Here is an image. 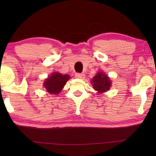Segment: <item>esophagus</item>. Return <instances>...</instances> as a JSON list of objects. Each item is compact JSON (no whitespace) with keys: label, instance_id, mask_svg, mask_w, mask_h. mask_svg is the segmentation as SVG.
<instances>
[{"label":"esophagus","instance_id":"obj_1","mask_svg":"<svg viewBox=\"0 0 156 156\" xmlns=\"http://www.w3.org/2000/svg\"><path fill=\"white\" fill-rule=\"evenodd\" d=\"M75 76L78 79H84V74H82V73H76L75 74Z\"/></svg>","mask_w":156,"mask_h":156}]
</instances>
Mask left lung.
<instances>
[{"label":"left lung","instance_id":"8db88e82","mask_svg":"<svg viewBox=\"0 0 156 156\" xmlns=\"http://www.w3.org/2000/svg\"><path fill=\"white\" fill-rule=\"evenodd\" d=\"M91 84L95 90L99 93H102L110 89L111 81L104 72H101L94 76L93 80H91Z\"/></svg>","mask_w":156,"mask_h":156}]
</instances>
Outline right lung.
I'll return each mask as SVG.
<instances>
[{
	"label": "right lung",
	"instance_id": "add662e5",
	"mask_svg": "<svg viewBox=\"0 0 156 156\" xmlns=\"http://www.w3.org/2000/svg\"><path fill=\"white\" fill-rule=\"evenodd\" d=\"M69 79V76L67 74L63 75L58 72H55L50 77L46 79L44 83V87L47 91L50 94H58Z\"/></svg>",
	"mask_w": 156,
	"mask_h": 156
}]
</instances>
